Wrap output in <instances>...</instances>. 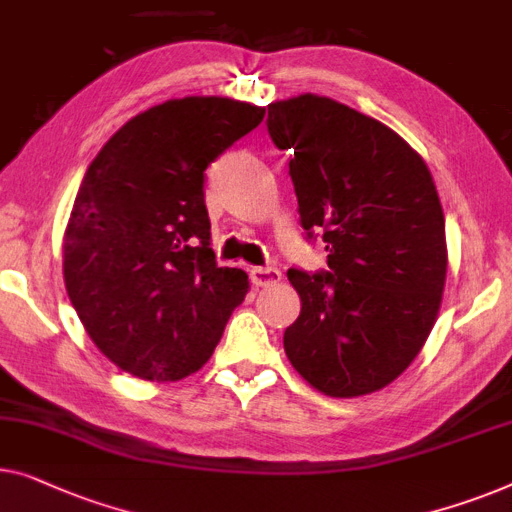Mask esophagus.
Instances as JSON below:
<instances>
[{"mask_svg":"<svg viewBox=\"0 0 512 512\" xmlns=\"http://www.w3.org/2000/svg\"><path fill=\"white\" fill-rule=\"evenodd\" d=\"M249 277L254 286H274L281 281V272L277 268H251Z\"/></svg>","mask_w":512,"mask_h":512,"instance_id":"34e87169","label":"esophagus"}]
</instances>
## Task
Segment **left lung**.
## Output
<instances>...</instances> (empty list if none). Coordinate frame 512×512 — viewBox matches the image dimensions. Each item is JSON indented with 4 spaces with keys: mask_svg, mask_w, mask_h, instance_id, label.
I'll list each match as a JSON object with an SVG mask.
<instances>
[{
    "mask_svg": "<svg viewBox=\"0 0 512 512\" xmlns=\"http://www.w3.org/2000/svg\"><path fill=\"white\" fill-rule=\"evenodd\" d=\"M300 221L323 233L328 272L288 270L300 316L284 332L295 372L328 397L392 383L439 316L446 217L425 159L383 122L335 99L298 94L268 106Z\"/></svg>",
    "mask_w": 512,
    "mask_h": 512,
    "instance_id": "left-lung-1",
    "label": "left lung"
}]
</instances>
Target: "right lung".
<instances>
[{
  "mask_svg": "<svg viewBox=\"0 0 512 512\" xmlns=\"http://www.w3.org/2000/svg\"><path fill=\"white\" fill-rule=\"evenodd\" d=\"M265 108L184 96L124 124L87 168L64 231V284L87 335L143 381H180L217 348L249 293L210 247L205 168Z\"/></svg>",
  "mask_w": 512,
  "mask_h": 512,
  "instance_id": "right-lung-1",
  "label": "right lung"
}]
</instances>
